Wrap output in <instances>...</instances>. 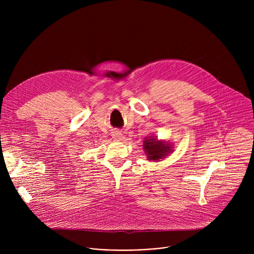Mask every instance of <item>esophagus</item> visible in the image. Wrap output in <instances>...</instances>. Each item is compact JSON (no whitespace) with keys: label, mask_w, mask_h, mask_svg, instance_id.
Instances as JSON below:
<instances>
[{"label":"esophagus","mask_w":254,"mask_h":254,"mask_svg":"<svg viewBox=\"0 0 254 254\" xmlns=\"http://www.w3.org/2000/svg\"><path fill=\"white\" fill-rule=\"evenodd\" d=\"M112 136L116 140H122L124 138V135H123L122 131H120V130H114L112 132Z\"/></svg>","instance_id":"obj_1"}]
</instances>
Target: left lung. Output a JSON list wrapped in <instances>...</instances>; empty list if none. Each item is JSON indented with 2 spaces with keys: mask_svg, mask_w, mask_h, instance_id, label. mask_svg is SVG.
<instances>
[{
  "mask_svg": "<svg viewBox=\"0 0 254 254\" xmlns=\"http://www.w3.org/2000/svg\"><path fill=\"white\" fill-rule=\"evenodd\" d=\"M142 147L147 155V159L154 162H159L174 152L173 143L165 139H158L157 136L144 137Z\"/></svg>",
  "mask_w": 254,
  "mask_h": 254,
  "instance_id": "left-lung-1",
  "label": "left lung"
}]
</instances>
